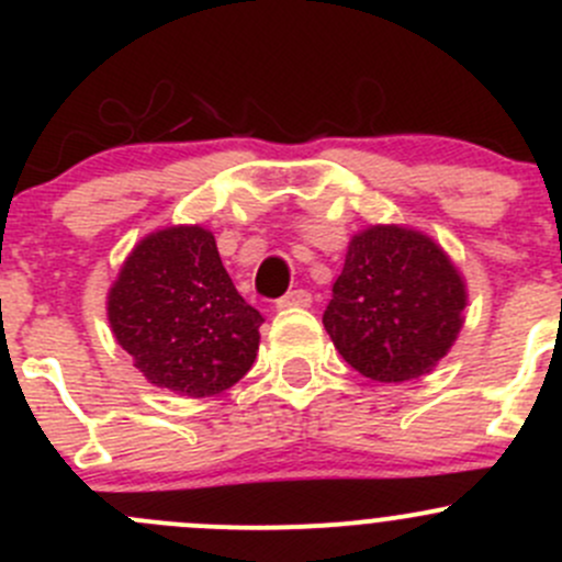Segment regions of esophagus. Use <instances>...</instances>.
I'll return each instance as SVG.
<instances>
[{
	"label": "esophagus",
	"mask_w": 562,
	"mask_h": 562,
	"mask_svg": "<svg viewBox=\"0 0 562 562\" xmlns=\"http://www.w3.org/2000/svg\"><path fill=\"white\" fill-rule=\"evenodd\" d=\"M313 304V293L304 291V288H296V291H288L285 296L277 302L280 310H291V307H310Z\"/></svg>",
	"instance_id": "34e87169"
}]
</instances>
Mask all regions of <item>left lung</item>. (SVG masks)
I'll list each match as a JSON object with an SVG mask.
<instances>
[{
  "label": "left lung",
  "instance_id": "8db88e82",
  "mask_svg": "<svg viewBox=\"0 0 562 562\" xmlns=\"http://www.w3.org/2000/svg\"><path fill=\"white\" fill-rule=\"evenodd\" d=\"M464 285L446 252L416 231L353 236L323 326L342 359L378 383L432 370L462 328Z\"/></svg>",
  "mask_w": 562,
  "mask_h": 562
}]
</instances>
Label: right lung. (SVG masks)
Here are the masks:
<instances>
[{
  "mask_svg": "<svg viewBox=\"0 0 562 562\" xmlns=\"http://www.w3.org/2000/svg\"><path fill=\"white\" fill-rule=\"evenodd\" d=\"M108 321L146 381L212 396L247 375L263 315L239 296L214 236L192 225L133 249L108 293Z\"/></svg>",
  "mask_w": 562,
  "mask_h": 562,
  "instance_id": "add662e5",
  "label": "right lung"
}]
</instances>
